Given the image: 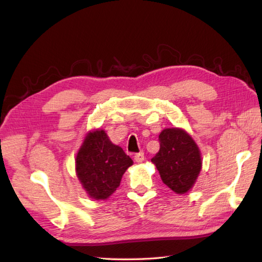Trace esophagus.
I'll return each instance as SVG.
<instances>
[{"label":"esophagus","mask_w":262,"mask_h":262,"mask_svg":"<svg viewBox=\"0 0 262 262\" xmlns=\"http://www.w3.org/2000/svg\"><path fill=\"white\" fill-rule=\"evenodd\" d=\"M134 160H135V162H137V163H141V162H143V161H144V153H143V152H141V153H137V154H135Z\"/></svg>","instance_id":"1"}]
</instances>
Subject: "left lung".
Here are the masks:
<instances>
[{
	"label": "left lung",
	"mask_w": 262,
	"mask_h": 262,
	"mask_svg": "<svg viewBox=\"0 0 262 262\" xmlns=\"http://www.w3.org/2000/svg\"><path fill=\"white\" fill-rule=\"evenodd\" d=\"M160 151L151 160L164 185L176 193L188 192L203 166L202 154L193 138L182 128H164L159 135Z\"/></svg>",
	"instance_id": "left-lung-1"
}]
</instances>
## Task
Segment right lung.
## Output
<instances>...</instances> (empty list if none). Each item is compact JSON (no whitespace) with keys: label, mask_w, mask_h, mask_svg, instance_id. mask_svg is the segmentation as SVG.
Segmentation results:
<instances>
[{"label":"right lung","mask_w":262,"mask_h":262,"mask_svg":"<svg viewBox=\"0 0 262 262\" xmlns=\"http://www.w3.org/2000/svg\"><path fill=\"white\" fill-rule=\"evenodd\" d=\"M130 165L133 160L99 128L85 135L75 158L76 176L89 197L96 200L108 199Z\"/></svg>","instance_id":"add662e5"}]
</instances>
